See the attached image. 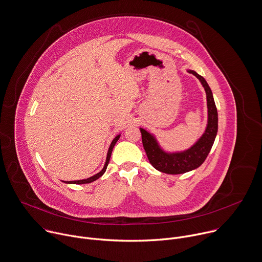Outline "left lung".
I'll return each instance as SVG.
<instances>
[{
	"instance_id": "obj_1",
	"label": "left lung",
	"mask_w": 262,
	"mask_h": 262,
	"mask_svg": "<svg viewBox=\"0 0 262 262\" xmlns=\"http://www.w3.org/2000/svg\"><path fill=\"white\" fill-rule=\"evenodd\" d=\"M187 71L199 79L206 95L207 122L201 136L190 147L184 150L170 151L159 143L154 133L139 128L142 144L149 163L157 170L167 174H181L198 168L206 159L218 132V112L210 85L197 72L193 70Z\"/></svg>"
}]
</instances>
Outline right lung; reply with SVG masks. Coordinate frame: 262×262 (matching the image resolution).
<instances>
[{
  "label": "right lung",
  "instance_id": "obj_1",
  "mask_svg": "<svg viewBox=\"0 0 262 262\" xmlns=\"http://www.w3.org/2000/svg\"><path fill=\"white\" fill-rule=\"evenodd\" d=\"M120 136H121V134H118V135H117V136H116V137L113 139V141H112V143H111V145H110V147H108V151H107V155H106V161H105V164H104V166H103L102 170H100L98 173L94 174L93 177H90V178H88V179H84V180H79V181H62V182L66 183V184H76V185H82V184H90V183H92V182H94V181L98 180L99 178H101V177L104 174V172L106 171V168H107V166H108V163H110V159H111V156H112V152H113L114 146H115V144L117 143V141L119 140Z\"/></svg>",
  "mask_w": 262,
  "mask_h": 262
}]
</instances>
